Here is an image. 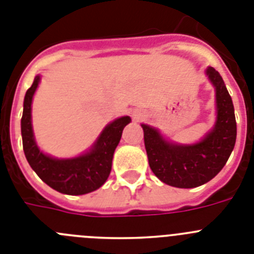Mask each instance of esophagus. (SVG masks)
<instances>
[{"label":"esophagus","mask_w":254,"mask_h":254,"mask_svg":"<svg viewBox=\"0 0 254 254\" xmlns=\"http://www.w3.org/2000/svg\"><path fill=\"white\" fill-rule=\"evenodd\" d=\"M133 118L134 120H140V116L138 114H133Z\"/></svg>","instance_id":"esophagus-1"}]
</instances>
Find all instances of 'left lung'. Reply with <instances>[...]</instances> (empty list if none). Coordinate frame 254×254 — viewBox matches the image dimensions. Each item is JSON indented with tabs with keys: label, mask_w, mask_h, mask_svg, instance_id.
I'll return each instance as SVG.
<instances>
[{
	"label": "left lung",
	"mask_w": 254,
	"mask_h": 254,
	"mask_svg": "<svg viewBox=\"0 0 254 254\" xmlns=\"http://www.w3.org/2000/svg\"><path fill=\"white\" fill-rule=\"evenodd\" d=\"M206 73L216 87L217 121L201 142L174 145L164 140L158 129L141 125L152 173L161 182L178 188H193L214 178L228 161L237 140L234 105L223 77L208 67Z\"/></svg>",
	"instance_id": "obj_1"
}]
</instances>
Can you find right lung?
<instances>
[{"label": "right lung", "instance_id": "obj_1", "mask_svg": "<svg viewBox=\"0 0 254 254\" xmlns=\"http://www.w3.org/2000/svg\"><path fill=\"white\" fill-rule=\"evenodd\" d=\"M38 84L39 76L34 78L24 99L21 136L26 160L44 183L61 193L85 194L98 190L109 177L114 150L131 118L121 117L108 125L90 152L73 159H53L38 149L31 128V100Z\"/></svg>", "mask_w": 254, "mask_h": 254}]
</instances>
